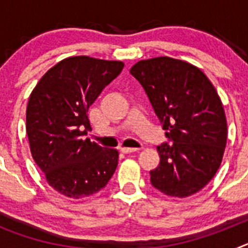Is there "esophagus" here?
<instances>
[{"mask_svg":"<svg viewBox=\"0 0 248 248\" xmlns=\"http://www.w3.org/2000/svg\"><path fill=\"white\" fill-rule=\"evenodd\" d=\"M138 150H139V149L137 148H120V151L124 153V154H130V153H135V151Z\"/></svg>","mask_w":248,"mask_h":248,"instance_id":"obj_1","label":"esophagus"}]
</instances>
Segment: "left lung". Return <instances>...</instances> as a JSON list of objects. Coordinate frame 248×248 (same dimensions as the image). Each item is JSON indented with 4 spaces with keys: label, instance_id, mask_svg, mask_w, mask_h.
<instances>
[{
    "label": "left lung",
    "instance_id": "8db88e82",
    "mask_svg": "<svg viewBox=\"0 0 248 248\" xmlns=\"http://www.w3.org/2000/svg\"><path fill=\"white\" fill-rule=\"evenodd\" d=\"M143 85L165 137L151 185L168 196L187 198L205 187L222 161L227 123L222 103L198 67L170 57L140 61L130 69Z\"/></svg>",
    "mask_w": 248,
    "mask_h": 248
}]
</instances>
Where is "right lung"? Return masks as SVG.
<instances>
[{
  "mask_svg": "<svg viewBox=\"0 0 248 248\" xmlns=\"http://www.w3.org/2000/svg\"><path fill=\"white\" fill-rule=\"evenodd\" d=\"M124 63L69 57L39 79L28 99L26 131L31 153L59 194L82 199L102 190L118 165L117 149L89 138L88 109L123 71Z\"/></svg>",
  "mask_w": 248,
  "mask_h": 248,
  "instance_id": "right-lung-1",
  "label": "right lung"
}]
</instances>
